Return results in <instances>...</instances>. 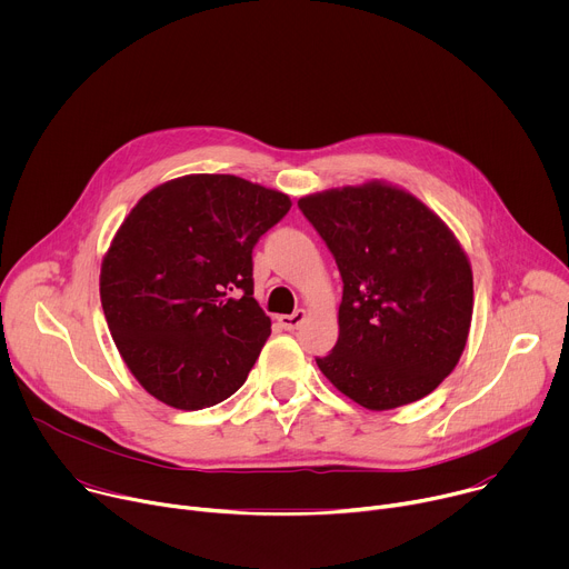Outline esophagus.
<instances>
[{
	"instance_id": "1",
	"label": "esophagus",
	"mask_w": 569,
	"mask_h": 569,
	"mask_svg": "<svg viewBox=\"0 0 569 569\" xmlns=\"http://www.w3.org/2000/svg\"><path fill=\"white\" fill-rule=\"evenodd\" d=\"M277 321H279V327L281 329H286V331H295V329H299L301 323L306 321V310H295L292 315H279L277 317Z\"/></svg>"
}]
</instances>
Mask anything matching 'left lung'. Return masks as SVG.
<instances>
[{
	"mask_svg": "<svg viewBox=\"0 0 569 569\" xmlns=\"http://www.w3.org/2000/svg\"><path fill=\"white\" fill-rule=\"evenodd\" d=\"M342 274L340 336L319 371L367 410L435 391L457 367L472 319V270L450 227L382 180L299 198Z\"/></svg>",
	"mask_w": 569,
	"mask_h": 569,
	"instance_id": "obj_1",
	"label": "left lung"
}]
</instances>
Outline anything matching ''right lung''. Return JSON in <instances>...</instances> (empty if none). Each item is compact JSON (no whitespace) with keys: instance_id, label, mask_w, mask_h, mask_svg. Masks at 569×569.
Masks as SVG:
<instances>
[{"instance_id":"1","label":"right lung","mask_w":569,"mask_h":569,"mask_svg":"<svg viewBox=\"0 0 569 569\" xmlns=\"http://www.w3.org/2000/svg\"><path fill=\"white\" fill-rule=\"evenodd\" d=\"M292 207L236 176L193 173L150 189L101 263V303L137 382L176 410L229 398L270 338L252 250Z\"/></svg>"}]
</instances>
